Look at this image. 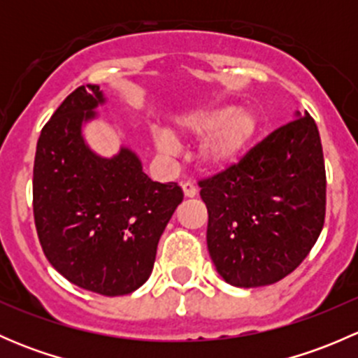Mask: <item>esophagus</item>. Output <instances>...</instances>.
<instances>
[{"label": "esophagus", "instance_id": "1", "mask_svg": "<svg viewBox=\"0 0 358 358\" xmlns=\"http://www.w3.org/2000/svg\"><path fill=\"white\" fill-rule=\"evenodd\" d=\"M182 189H183V196L185 197H196L197 196V187L194 185L192 182H183Z\"/></svg>", "mask_w": 358, "mask_h": 358}]
</instances>
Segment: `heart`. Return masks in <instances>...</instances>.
Masks as SVG:
<instances>
[{
	"label": "heart",
	"mask_w": 358,
	"mask_h": 358,
	"mask_svg": "<svg viewBox=\"0 0 358 358\" xmlns=\"http://www.w3.org/2000/svg\"><path fill=\"white\" fill-rule=\"evenodd\" d=\"M259 131V117L248 107L213 106L189 110L173 117L171 129L154 131L152 143L161 156L176 152L175 138H202L197 161L209 171H225L236 166Z\"/></svg>",
	"instance_id": "heart-1"
}]
</instances>
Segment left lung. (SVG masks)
<instances>
[{"mask_svg":"<svg viewBox=\"0 0 358 358\" xmlns=\"http://www.w3.org/2000/svg\"><path fill=\"white\" fill-rule=\"evenodd\" d=\"M199 187L216 272L236 287L279 282L306 258L326 218V166L315 121L296 112L236 166Z\"/></svg>","mask_w":358,"mask_h":358,"instance_id":"left-lung-1","label":"left lung"}]
</instances>
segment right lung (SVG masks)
<instances>
[{"instance_id":"obj_1","label":"right lung","mask_w":358,"mask_h":358,"mask_svg":"<svg viewBox=\"0 0 358 358\" xmlns=\"http://www.w3.org/2000/svg\"><path fill=\"white\" fill-rule=\"evenodd\" d=\"M102 103L100 86H79L41 129L32 208L43 252L57 272L86 291L122 296L150 277L183 192L175 182H152L128 147L112 157L90 149L83 124Z\"/></svg>"}]
</instances>
